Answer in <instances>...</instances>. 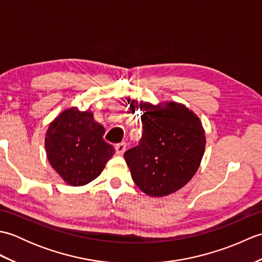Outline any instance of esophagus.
Returning a JSON list of instances; mask_svg holds the SVG:
<instances>
[{"instance_id": "obj_1", "label": "esophagus", "mask_w": 262, "mask_h": 262, "mask_svg": "<svg viewBox=\"0 0 262 262\" xmlns=\"http://www.w3.org/2000/svg\"><path fill=\"white\" fill-rule=\"evenodd\" d=\"M126 147H127V144L124 143V142L117 144V145H116V153L118 155H122L126 151Z\"/></svg>"}]
</instances>
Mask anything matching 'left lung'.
<instances>
[{
  "label": "left lung",
  "instance_id": "obj_1",
  "mask_svg": "<svg viewBox=\"0 0 262 262\" xmlns=\"http://www.w3.org/2000/svg\"><path fill=\"white\" fill-rule=\"evenodd\" d=\"M136 107L143 113V135L124 158L143 192L151 197L168 196L186 186L197 172L206 145L204 127L198 116L182 103L136 101Z\"/></svg>",
  "mask_w": 262,
  "mask_h": 262
}]
</instances>
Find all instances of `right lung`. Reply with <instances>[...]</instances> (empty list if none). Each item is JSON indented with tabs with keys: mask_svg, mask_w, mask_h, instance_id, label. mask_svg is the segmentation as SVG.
<instances>
[{
	"mask_svg": "<svg viewBox=\"0 0 262 262\" xmlns=\"http://www.w3.org/2000/svg\"><path fill=\"white\" fill-rule=\"evenodd\" d=\"M104 128L91 111L72 107L59 114L46 132L45 148L49 163L70 186L91 182L113 158L115 148L103 140Z\"/></svg>",
	"mask_w": 262,
	"mask_h": 262,
	"instance_id": "right-lung-1",
	"label": "right lung"
}]
</instances>
